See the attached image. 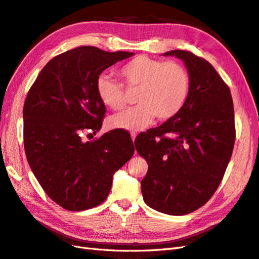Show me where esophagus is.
<instances>
[{
    "mask_svg": "<svg viewBox=\"0 0 259 259\" xmlns=\"http://www.w3.org/2000/svg\"><path fill=\"white\" fill-rule=\"evenodd\" d=\"M130 136H131L132 141H135V139H136V137H137V134H136V132H131Z\"/></svg>",
    "mask_w": 259,
    "mask_h": 259,
    "instance_id": "34e87169",
    "label": "esophagus"
}]
</instances>
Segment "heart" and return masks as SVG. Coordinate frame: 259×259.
Returning a JSON list of instances; mask_svg holds the SVG:
<instances>
[{
	"label": "heart",
	"mask_w": 259,
	"mask_h": 259,
	"mask_svg": "<svg viewBox=\"0 0 259 259\" xmlns=\"http://www.w3.org/2000/svg\"><path fill=\"white\" fill-rule=\"evenodd\" d=\"M125 88L138 90L137 107L110 118L111 128L141 130L157 120L167 121L180 114L190 93V76L184 65L138 56L119 70ZM97 93L105 106L112 110L124 108L127 99L120 83L101 75Z\"/></svg>",
	"instance_id": "obj_1"
}]
</instances>
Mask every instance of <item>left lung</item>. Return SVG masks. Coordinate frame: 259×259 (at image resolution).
<instances>
[{"mask_svg": "<svg viewBox=\"0 0 259 259\" xmlns=\"http://www.w3.org/2000/svg\"><path fill=\"white\" fill-rule=\"evenodd\" d=\"M163 56L184 61L189 96L180 114L139 136L135 145L149 165L141 182L144 202L163 213L184 215L202 207L222 181L235 141L233 101L204 59L185 50Z\"/></svg>", "mask_w": 259, "mask_h": 259, "instance_id": "8db88e82", "label": "left lung"}]
</instances>
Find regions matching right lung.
<instances>
[{"instance_id":"add662e5","label":"right lung","mask_w":259,"mask_h":259,"mask_svg":"<svg viewBox=\"0 0 259 259\" xmlns=\"http://www.w3.org/2000/svg\"><path fill=\"white\" fill-rule=\"evenodd\" d=\"M134 52L83 46L45 65L24 104V148L37 181L52 200L70 211L94 208L107 198L112 176L135 153L125 132L112 130L92 141L106 108L97 79Z\"/></svg>"}]
</instances>
